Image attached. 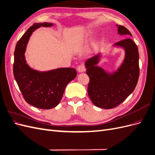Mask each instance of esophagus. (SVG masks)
Masks as SVG:
<instances>
[{
    "mask_svg": "<svg viewBox=\"0 0 155 155\" xmlns=\"http://www.w3.org/2000/svg\"><path fill=\"white\" fill-rule=\"evenodd\" d=\"M77 70L79 72H84L85 71V68L84 67V65L81 64V65H79L78 67Z\"/></svg>",
    "mask_w": 155,
    "mask_h": 155,
    "instance_id": "34e87169",
    "label": "esophagus"
}]
</instances>
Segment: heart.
<instances>
[{
	"label": "heart",
	"mask_w": 155,
	"mask_h": 155,
	"mask_svg": "<svg viewBox=\"0 0 155 155\" xmlns=\"http://www.w3.org/2000/svg\"><path fill=\"white\" fill-rule=\"evenodd\" d=\"M84 37H85V35H81V37H79V39H83Z\"/></svg>",
	"instance_id": "obj_1"
}]
</instances>
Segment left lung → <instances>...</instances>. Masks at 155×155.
Instances as JSON below:
<instances>
[{
    "label": "left lung",
    "mask_w": 155,
    "mask_h": 155,
    "mask_svg": "<svg viewBox=\"0 0 155 155\" xmlns=\"http://www.w3.org/2000/svg\"><path fill=\"white\" fill-rule=\"evenodd\" d=\"M116 26L118 34L132 36L125 27L118 25ZM114 46L122 47L125 55L122 64L114 73H108L97 66L100 54L85 62L86 74L90 79L88 85L89 97L96 107L105 109L119 105L133 92L140 74L138 50L134 42L126 38L115 43Z\"/></svg>",
    "instance_id": "left-lung-1"
}]
</instances>
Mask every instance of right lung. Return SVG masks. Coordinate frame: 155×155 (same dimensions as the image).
I'll return each mask as SVG.
<instances>
[{
	"mask_svg": "<svg viewBox=\"0 0 155 155\" xmlns=\"http://www.w3.org/2000/svg\"><path fill=\"white\" fill-rule=\"evenodd\" d=\"M52 26V23H35L18 41L14 52L13 75L22 94L28 104L41 109L57 106L68 83L77 75L76 69L72 68L40 72L26 63L25 53L32 32L41 26Z\"/></svg>",
	"mask_w": 155,
	"mask_h": 155,
	"instance_id": "add662e5",
	"label": "right lung"
}]
</instances>
